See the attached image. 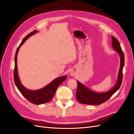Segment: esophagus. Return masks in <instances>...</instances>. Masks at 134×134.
<instances>
[{
  "mask_svg": "<svg viewBox=\"0 0 134 134\" xmlns=\"http://www.w3.org/2000/svg\"><path fill=\"white\" fill-rule=\"evenodd\" d=\"M70 75L73 76H75V75H76V73H75V72L74 71H73V70H72V71H71V72H70Z\"/></svg>",
  "mask_w": 134,
  "mask_h": 134,
  "instance_id": "obj_1",
  "label": "esophagus"
}]
</instances>
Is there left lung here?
<instances>
[{"mask_svg": "<svg viewBox=\"0 0 134 134\" xmlns=\"http://www.w3.org/2000/svg\"><path fill=\"white\" fill-rule=\"evenodd\" d=\"M112 46L120 57V68L119 69L118 78L115 85L105 92H96L88 88L79 81H77L78 88L76 98L80 103L87 105H99L108 100L121 87L123 80V68L124 65V55L120 44L117 38L112 36Z\"/></svg>", "mask_w": 134, "mask_h": 134, "instance_id": "1", "label": "left lung"}]
</instances>
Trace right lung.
Wrapping results in <instances>:
<instances>
[{
  "mask_svg": "<svg viewBox=\"0 0 134 134\" xmlns=\"http://www.w3.org/2000/svg\"><path fill=\"white\" fill-rule=\"evenodd\" d=\"M37 32H38L37 30H34L26 35L18 47L15 57V69H14L13 76L14 81H15V85L19 91V92L22 93V94L27 100H29L32 104L36 105H40L50 102L53 99L56 90H57L58 87L60 84L66 79L67 76L64 75L58 77V78L53 80L50 83H49L48 85H47L44 87L37 90L31 91L28 90L26 88L22 85V83H21L18 76L17 70V58L18 52L19 51V48L23 44L25 41L28 38L31 36L32 35L36 34Z\"/></svg>",
  "mask_w": 134,
  "mask_h": 134,
  "instance_id": "1",
  "label": "right lung"
}]
</instances>
